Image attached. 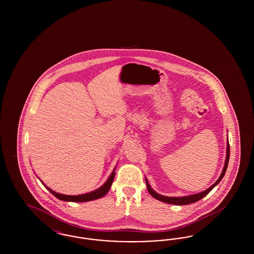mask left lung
Returning <instances> with one entry per match:
<instances>
[{"label":"left lung","instance_id":"obj_1","mask_svg":"<svg viewBox=\"0 0 254 254\" xmlns=\"http://www.w3.org/2000/svg\"><path fill=\"white\" fill-rule=\"evenodd\" d=\"M229 160H230V144H229V138H228V142H227V155H226V161H225V165H224V169L222 170V173L220 175V177L218 178L217 181L215 182L211 187H209L208 189H206L204 191L202 192H198V193L192 194V195H188V196H181V197H169V196H164V195H161V194L157 193L155 190H153L150 187V185L148 184L147 179L145 178V183H146V188H147V190L148 192L150 193V195L157 199L161 202H164V203H167V204H171V205H189V204H192L195 203L199 200H201L203 197H205V195L207 193H209L211 191V190L216 187L218 184L221 182V180L223 179V177L225 176V173L227 171V168H228V165H229Z\"/></svg>","mask_w":254,"mask_h":254}]
</instances>
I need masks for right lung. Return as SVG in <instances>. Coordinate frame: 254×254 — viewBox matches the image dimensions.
Masks as SVG:
<instances>
[{"instance_id":"1","label":"right lung","mask_w":254,"mask_h":254,"mask_svg":"<svg viewBox=\"0 0 254 254\" xmlns=\"http://www.w3.org/2000/svg\"><path fill=\"white\" fill-rule=\"evenodd\" d=\"M115 169L116 167L113 169V171L111 172V174L109 175L108 180L104 185H102L99 189H97L95 190H92L88 193L80 194V195H65V194H61L59 192H56L54 190H52L51 189H49V187H47L43 182L42 184L46 187L47 190H49L51 193L53 194L56 198H58L59 200L62 201H65V202H88V201H92V200H96V199H100L102 197H104L106 194L109 192V189L112 185V182L114 180V176H115Z\"/></svg>"}]
</instances>
